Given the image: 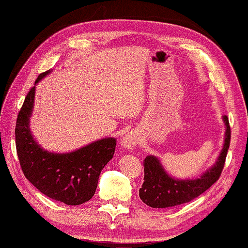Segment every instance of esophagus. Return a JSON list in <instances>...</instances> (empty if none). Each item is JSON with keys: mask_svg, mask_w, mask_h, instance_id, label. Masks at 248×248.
Wrapping results in <instances>:
<instances>
[{"mask_svg": "<svg viewBox=\"0 0 248 248\" xmlns=\"http://www.w3.org/2000/svg\"><path fill=\"white\" fill-rule=\"evenodd\" d=\"M139 143V135L136 131H131L125 135L123 139H121V145L124 148L128 149V150H132L137 147Z\"/></svg>", "mask_w": 248, "mask_h": 248, "instance_id": "esophagus-1", "label": "esophagus"}]
</instances>
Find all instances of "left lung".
I'll use <instances>...</instances> for the list:
<instances>
[{"instance_id":"8db88e82","label":"left lung","mask_w":248,"mask_h":248,"mask_svg":"<svg viewBox=\"0 0 248 248\" xmlns=\"http://www.w3.org/2000/svg\"><path fill=\"white\" fill-rule=\"evenodd\" d=\"M223 121L226 129L222 150L213 166L200 175V178L175 179L167 173L155 155L145 156L144 182L139 190V196L144 204L153 209H166L187 203L201 195L218 180L231 141L229 118L223 116Z\"/></svg>"}]
</instances>
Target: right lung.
<instances>
[{"label":"right lung","instance_id":"right-lung-1","mask_svg":"<svg viewBox=\"0 0 248 248\" xmlns=\"http://www.w3.org/2000/svg\"><path fill=\"white\" fill-rule=\"evenodd\" d=\"M50 72L39 75L19 110L15 127L17 156L26 179L43 194L67 205H80L95 194L100 172L115 153L116 139H99L66 153L49 152L37 143L30 128L35 89Z\"/></svg>","mask_w":248,"mask_h":248}]
</instances>
